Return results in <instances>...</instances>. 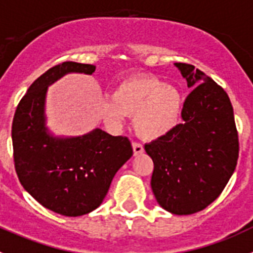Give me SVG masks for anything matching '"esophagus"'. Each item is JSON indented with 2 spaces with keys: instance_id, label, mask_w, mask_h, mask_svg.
Here are the masks:
<instances>
[{
  "instance_id": "1",
  "label": "esophagus",
  "mask_w": 253,
  "mask_h": 253,
  "mask_svg": "<svg viewBox=\"0 0 253 253\" xmlns=\"http://www.w3.org/2000/svg\"><path fill=\"white\" fill-rule=\"evenodd\" d=\"M132 149H133V155H141L143 152V146L138 142H132Z\"/></svg>"
}]
</instances>
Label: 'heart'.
<instances>
[{"instance_id":"1","label":"heart","mask_w":253,"mask_h":253,"mask_svg":"<svg viewBox=\"0 0 253 253\" xmlns=\"http://www.w3.org/2000/svg\"><path fill=\"white\" fill-rule=\"evenodd\" d=\"M180 113V93L154 77L124 79L112 92V99L102 103V117L108 126H122L126 116H133L136 133L147 141L168 135Z\"/></svg>"}]
</instances>
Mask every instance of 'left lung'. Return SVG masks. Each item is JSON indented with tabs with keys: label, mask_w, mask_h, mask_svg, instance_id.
Wrapping results in <instances>:
<instances>
[{
	"label": "left lung",
	"mask_w": 253,
	"mask_h": 253,
	"mask_svg": "<svg viewBox=\"0 0 253 253\" xmlns=\"http://www.w3.org/2000/svg\"><path fill=\"white\" fill-rule=\"evenodd\" d=\"M175 67L192 89L181 111L184 122L145 150L154 161L151 188L158 203L172 214L188 215L219 197L236 169L240 146L224 89L193 65Z\"/></svg>",
	"instance_id": "8db88e82"
}]
</instances>
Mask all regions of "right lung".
<instances>
[{
	"label": "right lung",
	"instance_id": "1",
	"mask_svg": "<svg viewBox=\"0 0 253 253\" xmlns=\"http://www.w3.org/2000/svg\"><path fill=\"white\" fill-rule=\"evenodd\" d=\"M94 70V65L76 61L50 68L31 84L13 116V161L20 183L42 207L65 217L98 208L116 172L133 154L128 138L101 128L59 137L46 127L47 87L69 73L90 76Z\"/></svg>",
	"mask_w": 253,
	"mask_h": 253
}]
</instances>
